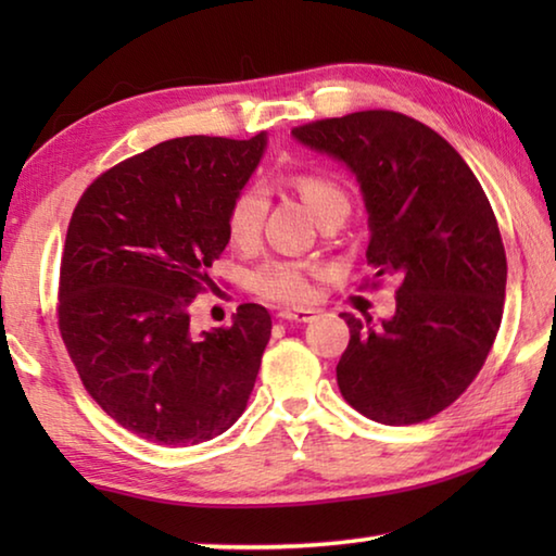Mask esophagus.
Returning a JSON list of instances; mask_svg holds the SVG:
<instances>
[{"label":"esophagus","mask_w":556,"mask_h":556,"mask_svg":"<svg viewBox=\"0 0 556 556\" xmlns=\"http://www.w3.org/2000/svg\"><path fill=\"white\" fill-rule=\"evenodd\" d=\"M279 318L289 324H312L316 312L314 308H285V312H279Z\"/></svg>","instance_id":"1"}]
</instances>
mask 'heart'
<instances>
[{
    "label": "heart",
    "mask_w": 556,
    "mask_h": 556,
    "mask_svg": "<svg viewBox=\"0 0 556 556\" xmlns=\"http://www.w3.org/2000/svg\"><path fill=\"white\" fill-rule=\"evenodd\" d=\"M294 188L304 203L312 208L318 223L326 220L328 215L343 213L348 218L351 213V201L341 186L326 176L304 174L294 178ZM269 211V193L265 186L250 184L235 195L228 208V235L238 248H252L260 240L265 218ZM316 267L304 265L294 260H271L260 265L250 275L252 294L271 301V304L301 306L312 299V275Z\"/></svg>",
    "instance_id": "obj_1"
}]
</instances>
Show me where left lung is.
I'll return each mask as SVG.
<instances>
[{"label": "left lung", "instance_id": "1", "mask_svg": "<svg viewBox=\"0 0 556 556\" xmlns=\"http://www.w3.org/2000/svg\"><path fill=\"white\" fill-rule=\"evenodd\" d=\"M291 135L355 174L368 265L400 277L390 321L343 314L338 388L372 421L419 425L466 392L501 328L507 262L488 195L444 137L402 112L363 110Z\"/></svg>", "mask_w": 556, "mask_h": 556}]
</instances>
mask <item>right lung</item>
<instances>
[{
    "label": "right lung",
    "mask_w": 556,
    "mask_h": 556,
    "mask_svg": "<svg viewBox=\"0 0 556 556\" xmlns=\"http://www.w3.org/2000/svg\"><path fill=\"white\" fill-rule=\"evenodd\" d=\"M267 137H176L125 159L75 205L59 277V331L83 384L119 427L164 446L228 431L271 336L265 306L195 333L193 299L228 244V208Z\"/></svg>",
    "instance_id": "obj_1"
}]
</instances>
